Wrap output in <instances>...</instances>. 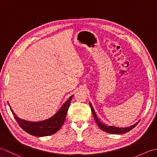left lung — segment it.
<instances>
[{
	"label": "left lung",
	"mask_w": 157,
	"mask_h": 157,
	"mask_svg": "<svg viewBox=\"0 0 157 157\" xmlns=\"http://www.w3.org/2000/svg\"><path fill=\"white\" fill-rule=\"evenodd\" d=\"M90 108L92 110L93 116H94L95 121L96 122V123H97V125L99 127V128L101 129L102 130H103V131L105 132L109 133V134H124V133L128 132L130 131V130H132L133 128H135V127L137 125L138 123H139V121H138L136 123H135V124L132 125V126L127 127V128H116V127H114V126H108V125L104 124V123H102L101 121H100V120L98 119L97 115H96L94 110V109H93L90 102Z\"/></svg>",
	"instance_id": "8db88e82"
}]
</instances>
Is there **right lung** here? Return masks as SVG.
Segmentation results:
<instances>
[{
  "label": "right lung",
  "instance_id": "add662e5",
  "mask_svg": "<svg viewBox=\"0 0 157 157\" xmlns=\"http://www.w3.org/2000/svg\"><path fill=\"white\" fill-rule=\"evenodd\" d=\"M73 96V95L70 96L67 101L56 112V114L51 117V118L42 121L32 122L20 119L13 111L11 106H9V107L19 125L25 132L37 137H43V136H51L55 134L61 128L65 120L67 113Z\"/></svg>",
  "mask_w": 157,
  "mask_h": 157
}]
</instances>
